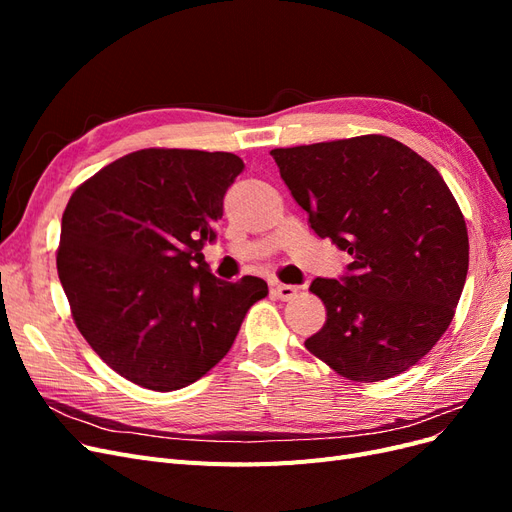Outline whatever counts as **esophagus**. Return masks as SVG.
Returning <instances> with one entry per match:
<instances>
[{"instance_id": "obj_1", "label": "esophagus", "mask_w": 512, "mask_h": 512, "mask_svg": "<svg viewBox=\"0 0 512 512\" xmlns=\"http://www.w3.org/2000/svg\"><path fill=\"white\" fill-rule=\"evenodd\" d=\"M273 292H275L277 297H280L282 301H288V299H292V297H297L299 288H297V286H290V284H275V286H273Z\"/></svg>"}]
</instances>
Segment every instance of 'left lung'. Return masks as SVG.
<instances>
[{
  "instance_id": "obj_1",
  "label": "left lung",
  "mask_w": 512,
  "mask_h": 512,
  "mask_svg": "<svg viewBox=\"0 0 512 512\" xmlns=\"http://www.w3.org/2000/svg\"><path fill=\"white\" fill-rule=\"evenodd\" d=\"M309 224L352 262L309 286L327 307L305 348L339 376L389 380L436 346L468 275L466 220L442 175L389 136L273 149Z\"/></svg>"
}]
</instances>
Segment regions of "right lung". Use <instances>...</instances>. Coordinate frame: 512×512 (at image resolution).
Here are the masks:
<instances>
[{"label":"right lung","instance_id":"add662e5","mask_svg":"<svg viewBox=\"0 0 512 512\" xmlns=\"http://www.w3.org/2000/svg\"><path fill=\"white\" fill-rule=\"evenodd\" d=\"M245 168L226 151L141 149L87 179L61 218L57 273L100 359L151 391H177L218 365L267 282L218 280L224 194Z\"/></svg>","mask_w":512,"mask_h":512}]
</instances>
